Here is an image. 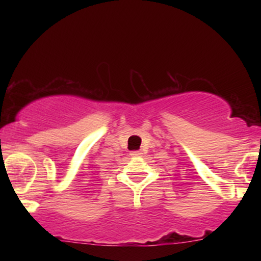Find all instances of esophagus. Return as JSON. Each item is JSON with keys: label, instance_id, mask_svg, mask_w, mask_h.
I'll use <instances>...</instances> for the list:
<instances>
[{"label": "esophagus", "instance_id": "esophagus-1", "mask_svg": "<svg viewBox=\"0 0 261 261\" xmlns=\"http://www.w3.org/2000/svg\"><path fill=\"white\" fill-rule=\"evenodd\" d=\"M130 154L132 156H139V155H141V152L140 151H132Z\"/></svg>", "mask_w": 261, "mask_h": 261}]
</instances>
